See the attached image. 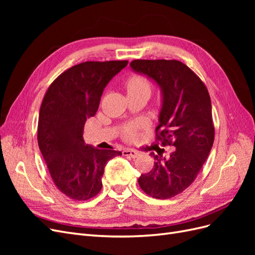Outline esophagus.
Here are the masks:
<instances>
[{"label":"esophagus","mask_w":255,"mask_h":255,"mask_svg":"<svg viewBox=\"0 0 255 255\" xmlns=\"http://www.w3.org/2000/svg\"><path fill=\"white\" fill-rule=\"evenodd\" d=\"M122 154L125 156H128V157H132V158H136L140 155V152L137 151V150H132V149H125L122 151Z\"/></svg>","instance_id":"esophagus-1"}]
</instances>
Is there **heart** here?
<instances>
[{"mask_svg": "<svg viewBox=\"0 0 255 255\" xmlns=\"http://www.w3.org/2000/svg\"><path fill=\"white\" fill-rule=\"evenodd\" d=\"M126 87L128 94H137V92H149L151 91V83L141 74H134L127 81ZM140 128V123L138 122H130L122 128L123 135L128 139H132L135 137L137 129Z\"/></svg>", "mask_w": 255, "mask_h": 255, "instance_id": "heart-1", "label": "heart"}]
</instances>
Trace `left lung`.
Instances as JSON below:
<instances>
[{
    "label": "left lung",
    "instance_id": "obj_1",
    "mask_svg": "<svg viewBox=\"0 0 255 255\" xmlns=\"http://www.w3.org/2000/svg\"><path fill=\"white\" fill-rule=\"evenodd\" d=\"M133 70L148 75L163 91L155 140L174 146L167 159L153 152L152 170L138 183L146 195L169 199L195 181L211 152L215 137L212 103L205 84L180 60L135 59Z\"/></svg>",
    "mask_w": 255,
    "mask_h": 255
}]
</instances>
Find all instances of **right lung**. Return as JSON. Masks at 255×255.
I'll return each mask as SVG.
<instances>
[{
  "mask_svg": "<svg viewBox=\"0 0 255 255\" xmlns=\"http://www.w3.org/2000/svg\"><path fill=\"white\" fill-rule=\"evenodd\" d=\"M128 63L85 61L57 76L45 92L38 119V145L54 184L72 200L96 197L102 188L106 163L122 154L86 144L83 133L87 119L99 109L105 86Z\"/></svg>",
  "mask_w": 255,
  "mask_h": 255,
  "instance_id": "right-lung-1",
  "label": "right lung"
}]
</instances>
